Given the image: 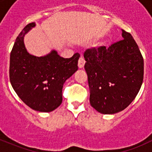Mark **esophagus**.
Instances as JSON below:
<instances>
[{
  "label": "esophagus",
  "mask_w": 152,
  "mask_h": 152,
  "mask_svg": "<svg viewBox=\"0 0 152 152\" xmlns=\"http://www.w3.org/2000/svg\"><path fill=\"white\" fill-rule=\"evenodd\" d=\"M84 64H85V61H84V58L82 57V56H80V57L79 58V59H78V67H79V68H84Z\"/></svg>",
  "instance_id": "esophagus-1"
}]
</instances>
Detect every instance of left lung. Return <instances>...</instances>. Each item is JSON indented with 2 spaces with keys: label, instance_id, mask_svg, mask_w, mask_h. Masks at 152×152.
I'll list each match as a JSON object with an SVG mask.
<instances>
[{
  "label": "left lung",
  "instance_id": "left-lung-1",
  "mask_svg": "<svg viewBox=\"0 0 152 152\" xmlns=\"http://www.w3.org/2000/svg\"><path fill=\"white\" fill-rule=\"evenodd\" d=\"M108 48L93 47L84 52L90 103L100 113L123 110L138 94L143 81L144 60L139 46L128 32Z\"/></svg>",
  "mask_w": 152,
  "mask_h": 152
}]
</instances>
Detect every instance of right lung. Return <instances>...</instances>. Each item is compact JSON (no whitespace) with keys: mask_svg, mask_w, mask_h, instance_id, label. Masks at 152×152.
<instances>
[{"mask_svg":"<svg viewBox=\"0 0 152 152\" xmlns=\"http://www.w3.org/2000/svg\"><path fill=\"white\" fill-rule=\"evenodd\" d=\"M35 26V23L26 25L16 39L10 52V81L28 107L39 112H52L61 105L63 84L78 68L80 55L64 58L55 50L42 57L29 54L23 38Z\"/></svg>","mask_w":152,"mask_h":152,"instance_id":"1","label":"right lung"}]
</instances>
